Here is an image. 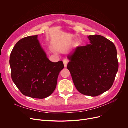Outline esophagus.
Here are the masks:
<instances>
[{
  "instance_id": "obj_1",
  "label": "esophagus",
  "mask_w": 128,
  "mask_h": 128,
  "mask_svg": "<svg viewBox=\"0 0 128 128\" xmlns=\"http://www.w3.org/2000/svg\"><path fill=\"white\" fill-rule=\"evenodd\" d=\"M63 63H64V66H65V68H66L67 67V65H68V60H63Z\"/></svg>"
}]
</instances>
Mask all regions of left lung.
<instances>
[{
	"mask_svg": "<svg viewBox=\"0 0 128 128\" xmlns=\"http://www.w3.org/2000/svg\"><path fill=\"white\" fill-rule=\"evenodd\" d=\"M90 44L78 46L68 56L74 84L82 94L96 96L108 91L118 70L116 48L100 35L88 37Z\"/></svg>",
	"mask_w": 128,
	"mask_h": 128,
	"instance_id": "1",
	"label": "left lung"
}]
</instances>
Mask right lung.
<instances>
[{
  "instance_id": "add662e5",
  "label": "right lung",
  "mask_w": 128,
  "mask_h": 128,
  "mask_svg": "<svg viewBox=\"0 0 128 128\" xmlns=\"http://www.w3.org/2000/svg\"><path fill=\"white\" fill-rule=\"evenodd\" d=\"M11 77L23 95L42 99L55 90L62 61L52 62L47 58L38 36L22 38L16 44L10 56Z\"/></svg>"
}]
</instances>
